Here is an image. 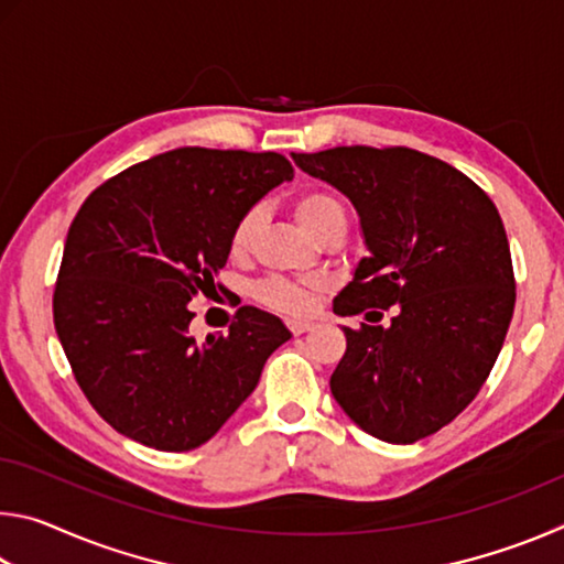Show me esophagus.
Returning a JSON list of instances; mask_svg holds the SVG:
<instances>
[{
	"label": "esophagus",
	"mask_w": 564,
	"mask_h": 564,
	"mask_svg": "<svg viewBox=\"0 0 564 564\" xmlns=\"http://www.w3.org/2000/svg\"><path fill=\"white\" fill-rule=\"evenodd\" d=\"M285 326L291 328L293 336H301V333H308V330H313V323H311V321H299V318L285 321Z\"/></svg>",
	"instance_id": "34e87169"
}]
</instances>
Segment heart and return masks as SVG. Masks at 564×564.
<instances>
[{
	"label": "heart",
	"instance_id": "heart-1",
	"mask_svg": "<svg viewBox=\"0 0 564 564\" xmlns=\"http://www.w3.org/2000/svg\"><path fill=\"white\" fill-rule=\"evenodd\" d=\"M259 208H248V212L236 221L231 234V251L236 256H243L248 248L253 246L256 228H259ZM295 216H299V221L308 228L313 236H318L321 228H326L330 221H336V218H346L343 216V206L336 198L328 194H318V191L299 198V204H295ZM321 291L323 283L318 281L291 283L283 279H271L263 281L259 289H256V299L269 305V308L291 313V316H303V313L313 311L316 295Z\"/></svg>",
	"mask_w": 564,
	"mask_h": 564
}]
</instances>
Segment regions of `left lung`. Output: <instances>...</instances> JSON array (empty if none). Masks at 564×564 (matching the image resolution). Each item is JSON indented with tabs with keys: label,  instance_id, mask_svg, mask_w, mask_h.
Returning a JSON list of instances; mask_svg holds the SVG:
<instances>
[{
	"label": "left lung",
	"instance_id": "obj_1",
	"mask_svg": "<svg viewBox=\"0 0 564 564\" xmlns=\"http://www.w3.org/2000/svg\"><path fill=\"white\" fill-rule=\"evenodd\" d=\"M360 218L362 256L333 311H390L388 326L343 328L330 393L378 441L408 445L470 405L498 360L514 308L508 236L490 196L413 149L338 147L291 154Z\"/></svg>",
	"mask_w": 564,
	"mask_h": 564
}]
</instances>
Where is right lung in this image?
Returning a JSON list of instances; mask_svg holds the SVG:
<instances>
[{"mask_svg": "<svg viewBox=\"0 0 564 564\" xmlns=\"http://www.w3.org/2000/svg\"><path fill=\"white\" fill-rule=\"evenodd\" d=\"M273 151L184 147L121 171L69 226L54 326L74 378L113 431L184 453L221 431L291 338L253 305L198 343L188 303L216 291L238 218L283 181Z\"/></svg>", "mask_w": 564, "mask_h": 564, "instance_id": "1", "label": "right lung"}]
</instances>
